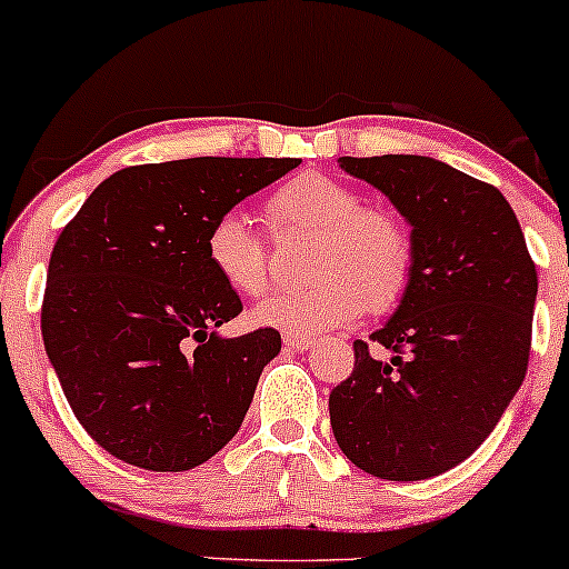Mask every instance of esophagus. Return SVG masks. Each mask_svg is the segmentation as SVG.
<instances>
[{"instance_id": "obj_1", "label": "esophagus", "mask_w": 569, "mask_h": 569, "mask_svg": "<svg viewBox=\"0 0 569 569\" xmlns=\"http://www.w3.org/2000/svg\"><path fill=\"white\" fill-rule=\"evenodd\" d=\"M284 347L292 349V352H306V349H309V347H315V338H311V336L287 333L284 336Z\"/></svg>"}]
</instances>
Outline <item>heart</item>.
<instances>
[{"label": "heart", "mask_w": 569, "mask_h": 569, "mask_svg": "<svg viewBox=\"0 0 569 569\" xmlns=\"http://www.w3.org/2000/svg\"><path fill=\"white\" fill-rule=\"evenodd\" d=\"M273 233L317 231L309 273L315 282L268 296L254 322L282 333H322L362 311H387L406 292L413 266L411 231L392 209L370 207L355 184L306 171L268 196ZM209 268L236 296H260L268 284V247L247 214H220L207 233Z\"/></svg>", "instance_id": "1"}]
</instances>
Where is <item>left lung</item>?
Here are the masks:
<instances>
[{"instance_id": "obj_1", "label": "left lung", "mask_w": 569, "mask_h": 569, "mask_svg": "<svg viewBox=\"0 0 569 569\" xmlns=\"http://www.w3.org/2000/svg\"><path fill=\"white\" fill-rule=\"evenodd\" d=\"M411 226L413 266L395 315L355 341V370L330 392L347 459L387 481L465 462L525 381L538 271L495 184L425 156L338 158Z\"/></svg>"}]
</instances>
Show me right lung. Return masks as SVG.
<instances>
[{"label": "right lung", "instance_id": "right-lung-1", "mask_svg": "<svg viewBox=\"0 0 569 569\" xmlns=\"http://www.w3.org/2000/svg\"><path fill=\"white\" fill-rule=\"evenodd\" d=\"M298 163L207 156L129 166L67 222L50 254L42 341L78 422L112 457L180 473L239 432L282 336H217L241 301L203 244L217 217Z\"/></svg>", "mask_w": 569, "mask_h": 569}]
</instances>
